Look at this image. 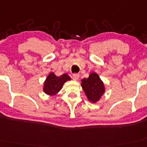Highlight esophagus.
<instances>
[{
    "instance_id": "34e87169",
    "label": "esophagus",
    "mask_w": 147,
    "mask_h": 147,
    "mask_svg": "<svg viewBox=\"0 0 147 147\" xmlns=\"http://www.w3.org/2000/svg\"><path fill=\"white\" fill-rule=\"evenodd\" d=\"M79 76H80L79 74H74V75H72V79L75 81H77L79 79Z\"/></svg>"
}]
</instances>
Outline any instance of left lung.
<instances>
[{
	"label": "left lung",
	"instance_id": "obj_1",
	"mask_svg": "<svg viewBox=\"0 0 147 147\" xmlns=\"http://www.w3.org/2000/svg\"><path fill=\"white\" fill-rule=\"evenodd\" d=\"M81 86L90 101H98L105 91L104 84L96 73L92 72L88 79L81 81Z\"/></svg>",
	"mask_w": 147,
	"mask_h": 147
}]
</instances>
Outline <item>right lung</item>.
<instances>
[{
    "label": "right lung",
    "instance_id": "add662e5",
    "mask_svg": "<svg viewBox=\"0 0 147 147\" xmlns=\"http://www.w3.org/2000/svg\"><path fill=\"white\" fill-rule=\"evenodd\" d=\"M68 80H70V77L66 74L57 77L53 72H51L45 82L44 92L49 95L56 94L62 88L63 84Z\"/></svg>",
    "mask_w": 147,
    "mask_h": 147
}]
</instances>
